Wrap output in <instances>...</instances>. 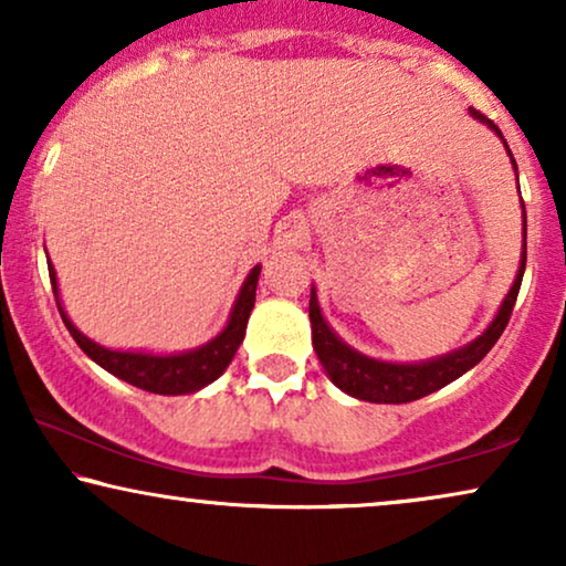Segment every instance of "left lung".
I'll use <instances>...</instances> for the list:
<instances>
[{
	"mask_svg": "<svg viewBox=\"0 0 566 566\" xmlns=\"http://www.w3.org/2000/svg\"><path fill=\"white\" fill-rule=\"evenodd\" d=\"M471 115L479 120H484L486 126L500 134V128L494 126L484 113H479L471 107ZM523 270H525V242H523L521 270H517L513 289H510L505 301H502L500 312L490 324V329H486L479 339H474L471 345L461 347V350L443 355V358L430 360V363H415V366L374 360L350 350V347H347L343 339L327 327V322L322 319L319 304H316V293L312 291V301H308V319H312V343H314L316 358H319V363L324 366V370H327L332 381H335V386H339V389L350 394L355 399L376 401V405H407V401L428 397V394L443 389L446 384H451L459 376L467 374L469 368H474L476 363L492 350V345L497 343L500 335L507 327L510 314H513L517 291H521V283H523Z\"/></svg>",
	"mask_w": 566,
	"mask_h": 566,
	"instance_id": "left-lung-1",
	"label": "left lung"
}]
</instances>
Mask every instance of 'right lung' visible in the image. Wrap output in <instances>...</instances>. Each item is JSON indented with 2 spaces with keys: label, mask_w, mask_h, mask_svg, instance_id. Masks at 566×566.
Returning <instances> with one entry per match:
<instances>
[{
  "label": "right lung",
  "mask_w": 566,
  "mask_h": 566,
  "mask_svg": "<svg viewBox=\"0 0 566 566\" xmlns=\"http://www.w3.org/2000/svg\"><path fill=\"white\" fill-rule=\"evenodd\" d=\"M53 296H59L56 291V273L49 265ZM258 275L260 265L252 268V273L247 275L242 285V293H239L234 312H231V319L227 329L221 332L219 337L211 339V343L198 347L192 353L182 355H144V353H120V350H107V347H99L82 335L80 329L69 322L64 308L59 304V314L64 319L69 335L74 337V343L82 347L84 353L90 355L97 366H103L107 374L123 378V381L138 386V389L151 391V394H165V397H172V394H190L198 391L216 381L227 366L234 358L244 339L247 319H250V312L254 306V293H258Z\"/></svg>",
  "instance_id": "obj_1"
}]
</instances>
